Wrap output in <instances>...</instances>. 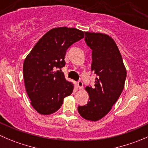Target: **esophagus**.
Wrapping results in <instances>:
<instances>
[{"instance_id":"esophagus-1","label":"esophagus","mask_w":148,"mask_h":148,"mask_svg":"<svg viewBox=\"0 0 148 148\" xmlns=\"http://www.w3.org/2000/svg\"><path fill=\"white\" fill-rule=\"evenodd\" d=\"M77 86H78V88L79 89H82L83 88V82L81 80H79V81L77 82Z\"/></svg>"}]
</instances>
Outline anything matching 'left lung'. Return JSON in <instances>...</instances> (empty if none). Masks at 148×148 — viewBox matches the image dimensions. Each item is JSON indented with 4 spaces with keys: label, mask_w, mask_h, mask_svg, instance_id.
<instances>
[{
    "label": "left lung",
    "mask_w": 148,
    "mask_h": 148,
    "mask_svg": "<svg viewBox=\"0 0 148 148\" xmlns=\"http://www.w3.org/2000/svg\"><path fill=\"white\" fill-rule=\"evenodd\" d=\"M85 41L92 50V71L98 76L95 87L86 86L89 102L78 107L84 119L97 121L107 115L120 97L127 71L118 47L111 36L102 33L85 32Z\"/></svg>",
    "instance_id": "8db88e82"
}]
</instances>
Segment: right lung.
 <instances>
[{"label":"right lung","mask_w":148,"mask_h":148,"mask_svg":"<svg viewBox=\"0 0 148 148\" xmlns=\"http://www.w3.org/2000/svg\"><path fill=\"white\" fill-rule=\"evenodd\" d=\"M84 37V31L75 28H53L44 34L23 62L25 87L34 110L41 114L56 112L69 96L74 84L66 79L56 69L65 65L66 50Z\"/></svg>","instance_id":"obj_1"}]
</instances>
